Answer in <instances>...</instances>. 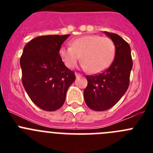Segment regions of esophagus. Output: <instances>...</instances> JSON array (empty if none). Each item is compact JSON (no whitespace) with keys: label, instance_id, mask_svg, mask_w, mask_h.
Returning a JSON list of instances; mask_svg holds the SVG:
<instances>
[{"label":"esophagus","instance_id":"1","mask_svg":"<svg viewBox=\"0 0 153 153\" xmlns=\"http://www.w3.org/2000/svg\"><path fill=\"white\" fill-rule=\"evenodd\" d=\"M75 75L76 77H78V76H80V74H79V73H75Z\"/></svg>","mask_w":153,"mask_h":153}]
</instances>
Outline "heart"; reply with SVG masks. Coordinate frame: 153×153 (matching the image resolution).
<instances>
[{"instance_id": "heart-1", "label": "heart", "mask_w": 153, "mask_h": 153, "mask_svg": "<svg viewBox=\"0 0 153 153\" xmlns=\"http://www.w3.org/2000/svg\"><path fill=\"white\" fill-rule=\"evenodd\" d=\"M116 47L111 39L100 35H86L73 40L70 47L62 46L59 56L68 68H73L80 59L82 67L98 74L106 70L115 56Z\"/></svg>"}]
</instances>
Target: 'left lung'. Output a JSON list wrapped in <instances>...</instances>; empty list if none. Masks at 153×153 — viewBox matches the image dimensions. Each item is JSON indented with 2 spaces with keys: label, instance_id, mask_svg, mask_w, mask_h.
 <instances>
[{
  "label": "left lung",
  "instance_id": "obj_1",
  "mask_svg": "<svg viewBox=\"0 0 153 153\" xmlns=\"http://www.w3.org/2000/svg\"><path fill=\"white\" fill-rule=\"evenodd\" d=\"M104 33L114 43L116 54L108 69L101 74L86 76L88 84L83 92L85 102L95 111H104L113 107L122 98L129 87L132 67L129 44L117 33Z\"/></svg>",
  "mask_w": 153,
  "mask_h": 153
}]
</instances>
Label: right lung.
Segmentation results:
<instances>
[{
  "label": "right lung",
  "mask_w": 153,
  "mask_h": 153,
  "mask_svg": "<svg viewBox=\"0 0 153 153\" xmlns=\"http://www.w3.org/2000/svg\"><path fill=\"white\" fill-rule=\"evenodd\" d=\"M67 35L40 36L24 47L20 63L22 83L32 102L46 111H55L63 105L69 86L76 76L59 56Z\"/></svg>",
  "instance_id": "1"
}]
</instances>
